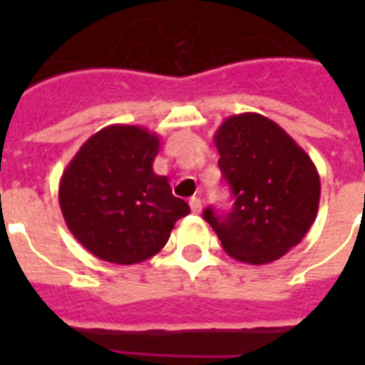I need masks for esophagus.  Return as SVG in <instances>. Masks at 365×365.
<instances>
[{"label":"esophagus","mask_w":365,"mask_h":365,"mask_svg":"<svg viewBox=\"0 0 365 365\" xmlns=\"http://www.w3.org/2000/svg\"><path fill=\"white\" fill-rule=\"evenodd\" d=\"M189 206H191L193 214H200V212H202V200H200L199 197H191V199H189Z\"/></svg>","instance_id":"34e87169"}]
</instances>
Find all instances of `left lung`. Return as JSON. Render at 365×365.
Here are the masks:
<instances>
[{"instance_id":"1","label":"left lung","mask_w":365,"mask_h":365,"mask_svg":"<svg viewBox=\"0 0 365 365\" xmlns=\"http://www.w3.org/2000/svg\"><path fill=\"white\" fill-rule=\"evenodd\" d=\"M220 170L233 191V210L205 220L231 257L265 265L303 240L317 220L320 176L282 126L259 115H231L214 134Z\"/></svg>"}]
</instances>
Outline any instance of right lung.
Here are the masks:
<instances>
[{"instance_id":"right-lung-1","label":"right lung","mask_w":365,"mask_h":365,"mask_svg":"<svg viewBox=\"0 0 365 365\" xmlns=\"http://www.w3.org/2000/svg\"><path fill=\"white\" fill-rule=\"evenodd\" d=\"M159 136L110 125L83 143L62 172L60 210L77 242L96 257L134 265L159 254L174 223L191 212L153 172Z\"/></svg>"}]
</instances>
